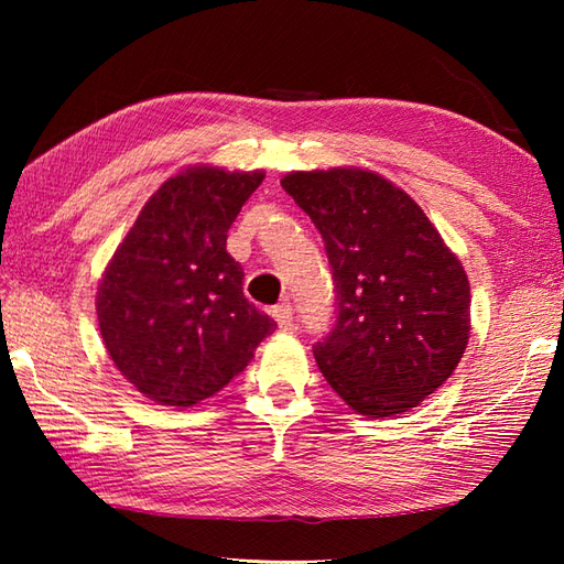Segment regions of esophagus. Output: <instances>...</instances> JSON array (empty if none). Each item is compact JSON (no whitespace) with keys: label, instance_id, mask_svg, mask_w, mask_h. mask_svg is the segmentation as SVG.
<instances>
[{"label":"esophagus","instance_id":"34e87169","mask_svg":"<svg viewBox=\"0 0 564 564\" xmlns=\"http://www.w3.org/2000/svg\"><path fill=\"white\" fill-rule=\"evenodd\" d=\"M271 317L275 319V325L281 329H291L293 327V307L291 303H279L271 310Z\"/></svg>","mask_w":564,"mask_h":564}]
</instances>
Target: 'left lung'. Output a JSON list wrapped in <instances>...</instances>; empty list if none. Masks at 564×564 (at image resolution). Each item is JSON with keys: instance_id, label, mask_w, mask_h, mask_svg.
<instances>
[{"instance_id": "8db88e82", "label": "left lung", "mask_w": 564, "mask_h": 564, "mask_svg": "<svg viewBox=\"0 0 564 564\" xmlns=\"http://www.w3.org/2000/svg\"><path fill=\"white\" fill-rule=\"evenodd\" d=\"M281 186L325 239L337 291V325L313 349L322 376L358 414L412 410L451 378L470 339L460 259L376 172H291Z\"/></svg>"}]
</instances>
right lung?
Returning a JSON list of instances; mask_svg holds the SVG:
<instances>
[{"label":"right lung","instance_id":"right-lung-1","mask_svg":"<svg viewBox=\"0 0 564 564\" xmlns=\"http://www.w3.org/2000/svg\"><path fill=\"white\" fill-rule=\"evenodd\" d=\"M261 182L259 170L188 166L154 191L106 267L101 339L145 398L170 406L213 398L275 329L227 254V230Z\"/></svg>","mask_w":564,"mask_h":564}]
</instances>
